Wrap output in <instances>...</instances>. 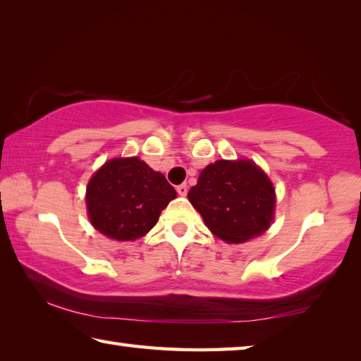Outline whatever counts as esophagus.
Returning <instances> with one entry per match:
<instances>
[{"label": "esophagus", "mask_w": 361, "mask_h": 361, "mask_svg": "<svg viewBox=\"0 0 361 361\" xmlns=\"http://www.w3.org/2000/svg\"><path fill=\"white\" fill-rule=\"evenodd\" d=\"M176 192H178L180 195H183V197H185V195L188 194V186H186V185H180V186H176Z\"/></svg>", "instance_id": "34e87169"}]
</instances>
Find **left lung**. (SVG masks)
<instances>
[{
	"label": "left lung",
	"instance_id": "left-lung-1",
	"mask_svg": "<svg viewBox=\"0 0 361 361\" xmlns=\"http://www.w3.org/2000/svg\"><path fill=\"white\" fill-rule=\"evenodd\" d=\"M188 199L216 237L245 243L271 226L276 194L255 162L221 159L202 170Z\"/></svg>",
	"mask_w": 361,
	"mask_h": 361
}]
</instances>
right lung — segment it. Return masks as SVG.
<instances>
[{
	"instance_id": "1",
	"label": "right lung",
	"mask_w": 361,
	"mask_h": 361,
	"mask_svg": "<svg viewBox=\"0 0 361 361\" xmlns=\"http://www.w3.org/2000/svg\"><path fill=\"white\" fill-rule=\"evenodd\" d=\"M175 197L166 176L134 156L104 164L91 176L85 200L96 231L118 241H133L152 231Z\"/></svg>"
}]
</instances>
